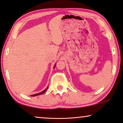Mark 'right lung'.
Returning a JSON list of instances; mask_svg holds the SVG:
<instances>
[{"label": "right lung", "mask_w": 123, "mask_h": 123, "mask_svg": "<svg viewBox=\"0 0 123 123\" xmlns=\"http://www.w3.org/2000/svg\"><path fill=\"white\" fill-rule=\"evenodd\" d=\"M56 64H55V66H54V68L55 67V66H56ZM48 86H47V87H46V88L44 90H43V91H42V92H39V93H36V94H34V95H31V96H38V95H42V94H43V93L45 92V91H46V90L48 89Z\"/></svg>", "instance_id": "1"}]
</instances>
